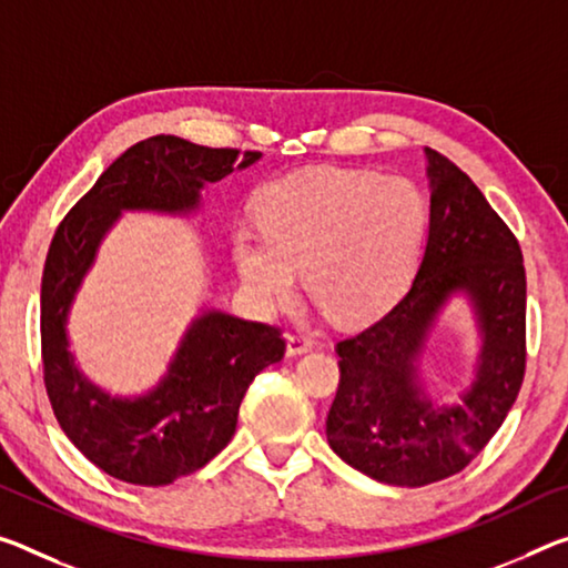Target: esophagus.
Here are the masks:
<instances>
[{
    "label": "esophagus",
    "mask_w": 568,
    "mask_h": 568,
    "mask_svg": "<svg viewBox=\"0 0 568 568\" xmlns=\"http://www.w3.org/2000/svg\"><path fill=\"white\" fill-rule=\"evenodd\" d=\"M311 348H313L311 338L303 336V333H287V336H285V354H287V356L308 354Z\"/></svg>",
    "instance_id": "34e87169"
}]
</instances>
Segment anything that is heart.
Masks as SVG:
<instances>
[{
  "label": "heart",
  "mask_w": 568,
  "mask_h": 568,
  "mask_svg": "<svg viewBox=\"0 0 568 568\" xmlns=\"http://www.w3.org/2000/svg\"><path fill=\"white\" fill-rule=\"evenodd\" d=\"M263 232H232L237 273L263 308L305 293L323 316L362 323L397 301L427 224L419 189L376 171L321 166L287 174L260 196Z\"/></svg>",
  "instance_id": "obj_1"
}]
</instances>
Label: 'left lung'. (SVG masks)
Listing matches in <instances>:
<instances>
[{
	"mask_svg": "<svg viewBox=\"0 0 568 568\" xmlns=\"http://www.w3.org/2000/svg\"><path fill=\"white\" fill-rule=\"evenodd\" d=\"M429 232L404 298L336 344L338 392L326 419L333 453L368 478L422 488L483 453L526 374V267L516 235L460 166L425 149ZM465 292L484 338L476 382L439 408L418 382L416 356L444 303Z\"/></svg>",
	"mask_w": 568,
	"mask_h": 568,
	"instance_id": "8db88e82",
	"label": "left lung"
}]
</instances>
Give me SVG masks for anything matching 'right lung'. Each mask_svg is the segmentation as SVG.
<instances>
[{"label":"right lung","mask_w":568,"mask_h":568,"mask_svg":"<svg viewBox=\"0 0 568 568\" xmlns=\"http://www.w3.org/2000/svg\"><path fill=\"white\" fill-rule=\"evenodd\" d=\"M263 156L210 149L179 136H151L108 166L78 200L50 242L42 270L40 341L44 389L60 427L90 463L131 485H169L222 453L235 435L242 397L265 366L281 362V328L204 311L154 392L113 399L78 372L68 351V311L98 245L123 210L186 214L204 184Z\"/></svg>","instance_id":"1"}]
</instances>
